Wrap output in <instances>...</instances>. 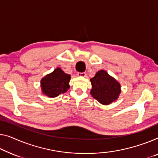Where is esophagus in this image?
Masks as SVG:
<instances>
[{
    "label": "esophagus",
    "instance_id": "1",
    "mask_svg": "<svg viewBox=\"0 0 158 158\" xmlns=\"http://www.w3.org/2000/svg\"><path fill=\"white\" fill-rule=\"evenodd\" d=\"M77 75L79 77H85L86 76V72H78L77 73Z\"/></svg>",
    "mask_w": 158,
    "mask_h": 158
}]
</instances>
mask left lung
<instances>
[{
	"instance_id": "left-lung-1",
	"label": "left lung",
	"mask_w": 158,
	"mask_h": 158,
	"mask_svg": "<svg viewBox=\"0 0 158 158\" xmlns=\"http://www.w3.org/2000/svg\"><path fill=\"white\" fill-rule=\"evenodd\" d=\"M91 94L103 105H109L117 100L121 93V84L104 70H100L90 79Z\"/></svg>"
}]
</instances>
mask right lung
Listing matches in <instances>:
<instances>
[{
  "label": "right lung",
  "mask_w": 158,
  "mask_h": 158,
  "mask_svg": "<svg viewBox=\"0 0 158 158\" xmlns=\"http://www.w3.org/2000/svg\"><path fill=\"white\" fill-rule=\"evenodd\" d=\"M70 79L71 76L69 74H66L60 68L57 67L41 79L42 93L48 97L54 98L67 92L69 89Z\"/></svg>",
  "instance_id": "add662e5"
}]
</instances>
